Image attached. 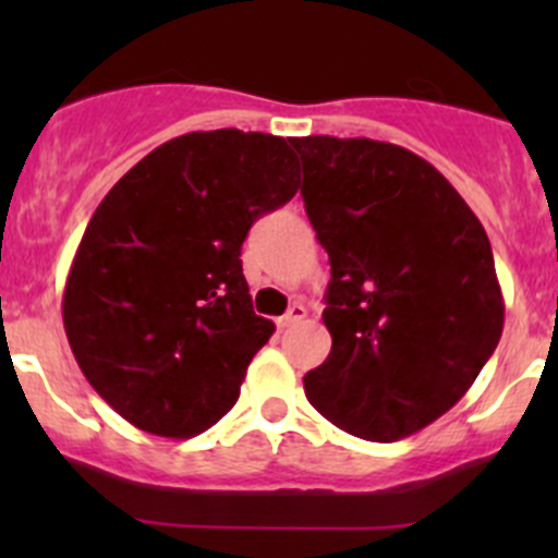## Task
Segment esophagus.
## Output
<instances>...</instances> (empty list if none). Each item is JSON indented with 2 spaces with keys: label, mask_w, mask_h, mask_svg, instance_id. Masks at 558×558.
I'll return each mask as SVG.
<instances>
[{
  "label": "esophagus",
  "mask_w": 558,
  "mask_h": 558,
  "mask_svg": "<svg viewBox=\"0 0 558 558\" xmlns=\"http://www.w3.org/2000/svg\"><path fill=\"white\" fill-rule=\"evenodd\" d=\"M305 315H307L305 305H300V302H294V305L289 307V313L280 315V318H278V326H294V324H300V320L305 318Z\"/></svg>",
  "instance_id": "34e87169"
}]
</instances>
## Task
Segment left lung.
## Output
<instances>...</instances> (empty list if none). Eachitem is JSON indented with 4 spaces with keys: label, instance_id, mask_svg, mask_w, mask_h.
Returning <instances> with one entry per match:
<instances>
[{
    "label": "left lung",
    "instance_id": "obj_1",
    "mask_svg": "<svg viewBox=\"0 0 558 558\" xmlns=\"http://www.w3.org/2000/svg\"><path fill=\"white\" fill-rule=\"evenodd\" d=\"M307 218L329 253L331 351L305 375L324 418L391 442L453 408L497 348L492 243L429 161L367 137H294Z\"/></svg>",
    "mask_w": 558,
    "mask_h": 558
}]
</instances>
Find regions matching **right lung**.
<instances>
[{"instance_id":"add662e5","label":"right lung","mask_w":558,"mask_h":558,"mask_svg":"<svg viewBox=\"0 0 558 558\" xmlns=\"http://www.w3.org/2000/svg\"><path fill=\"white\" fill-rule=\"evenodd\" d=\"M289 140L191 132L99 202L72 258L64 329L94 391L137 429L194 437L238 402L275 324L253 313L247 229L300 189Z\"/></svg>"}]
</instances>
